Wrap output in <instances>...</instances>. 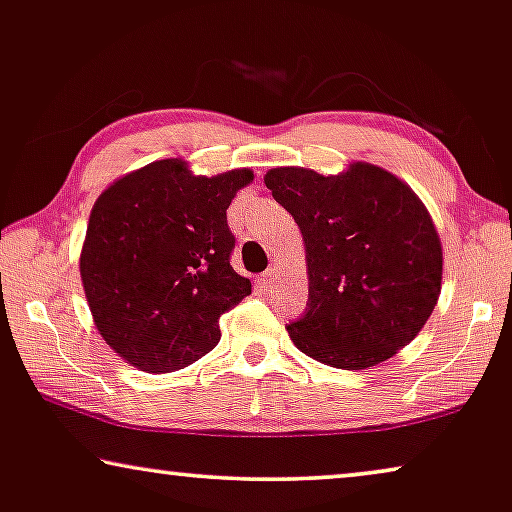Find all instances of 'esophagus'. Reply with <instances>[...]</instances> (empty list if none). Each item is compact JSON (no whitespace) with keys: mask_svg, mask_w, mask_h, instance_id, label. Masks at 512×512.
<instances>
[{"mask_svg":"<svg viewBox=\"0 0 512 512\" xmlns=\"http://www.w3.org/2000/svg\"><path fill=\"white\" fill-rule=\"evenodd\" d=\"M278 276H280V271L276 269V266H271V269H266V271L262 273V276L257 278L259 287H262V289H271V287L278 282Z\"/></svg>","mask_w":512,"mask_h":512,"instance_id":"1","label":"esophagus"}]
</instances>
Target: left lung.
Here are the masks:
<instances>
[{"label": "left lung", "instance_id": "left-lung-1", "mask_svg": "<svg viewBox=\"0 0 512 512\" xmlns=\"http://www.w3.org/2000/svg\"><path fill=\"white\" fill-rule=\"evenodd\" d=\"M273 200L305 241L308 308L287 326L315 361L365 370L409 345L441 292V241L425 204L395 174L370 163L324 177L273 167Z\"/></svg>", "mask_w": 512, "mask_h": 512}]
</instances>
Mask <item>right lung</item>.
<instances>
[{"mask_svg": "<svg viewBox=\"0 0 512 512\" xmlns=\"http://www.w3.org/2000/svg\"><path fill=\"white\" fill-rule=\"evenodd\" d=\"M255 174L195 177L156 160L105 188L91 209L80 276L103 340L144 372H174L209 354L218 319L250 294L232 269L227 209Z\"/></svg>", "mask_w": 512, "mask_h": 512, "instance_id": "add662e5", "label": "right lung"}]
</instances>
